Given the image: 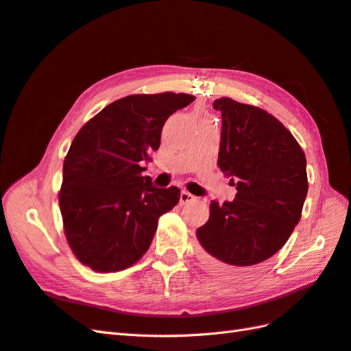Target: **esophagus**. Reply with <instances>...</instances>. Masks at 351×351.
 <instances>
[{"label": "esophagus", "mask_w": 351, "mask_h": 351, "mask_svg": "<svg viewBox=\"0 0 351 351\" xmlns=\"http://www.w3.org/2000/svg\"><path fill=\"white\" fill-rule=\"evenodd\" d=\"M195 201V196L192 193H189L186 191H183L182 193H180V204L182 205H186V204H191Z\"/></svg>", "instance_id": "esophagus-1"}]
</instances>
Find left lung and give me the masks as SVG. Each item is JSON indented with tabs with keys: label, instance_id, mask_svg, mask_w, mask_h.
<instances>
[{
	"label": "left lung",
	"instance_id": "8db88e82",
	"mask_svg": "<svg viewBox=\"0 0 351 351\" xmlns=\"http://www.w3.org/2000/svg\"><path fill=\"white\" fill-rule=\"evenodd\" d=\"M213 106L223 121L217 164L238 193L232 202H211L196 238L208 266L245 278L287 243L301 219L308 191L306 155L264 109L229 97Z\"/></svg>",
	"mask_w": 351,
	"mask_h": 351
}]
</instances>
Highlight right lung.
<instances>
[{"label": "right lung", "mask_w": 351, "mask_h": 351, "mask_svg": "<svg viewBox=\"0 0 351 351\" xmlns=\"http://www.w3.org/2000/svg\"><path fill=\"white\" fill-rule=\"evenodd\" d=\"M192 94H132L85 122L63 162L59 192L66 241L84 266L99 273L137 263L152 243L159 217L180 201V189H158L145 162L159 149L165 121Z\"/></svg>", "instance_id": "add662e5"}]
</instances>
